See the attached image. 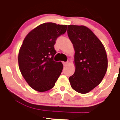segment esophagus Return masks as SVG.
Here are the masks:
<instances>
[{"mask_svg": "<svg viewBox=\"0 0 120 120\" xmlns=\"http://www.w3.org/2000/svg\"><path fill=\"white\" fill-rule=\"evenodd\" d=\"M68 61H66V62H64V61H63V64L64 66H67V65L68 64Z\"/></svg>", "mask_w": 120, "mask_h": 120, "instance_id": "esophagus-1", "label": "esophagus"}]
</instances>
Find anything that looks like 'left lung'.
<instances>
[{"mask_svg":"<svg viewBox=\"0 0 120 120\" xmlns=\"http://www.w3.org/2000/svg\"><path fill=\"white\" fill-rule=\"evenodd\" d=\"M67 34L75 51V71L69 81L74 90L86 94L102 81L107 69V57L102 43L83 25H68Z\"/></svg>","mask_w":120,"mask_h":120,"instance_id":"obj_1","label":"left lung"}]
</instances>
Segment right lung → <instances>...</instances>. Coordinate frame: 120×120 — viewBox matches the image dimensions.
Wrapping results in <instances>:
<instances>
[{
    "mask_svg": "<svg viewBox=\"0 0 120 120\" xmlns=\"http://www.w3.org/2000/svg\"><path fill=\"white\" fill-rule=\"evenodd\" d=\"M67 25L53 22L41 24L28 34L19 51L21 73L29 85L37 91L53 88L63 65L53 60L57 38L67 31Z\"/></svg>",
    "mask_w": 120,
    "mask_h": 120,
    "instance_id": "right-lung-1",
    "label": "right lung"
}]
</instances>
